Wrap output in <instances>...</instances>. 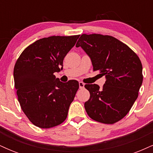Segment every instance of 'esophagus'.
I'll use <instances>...</instances> for the list:
<instances>
[{"instance_id": "34e87169", "label": "esophagus", "mask_w": 153, "mask_h": 153, "mask_svg": "<svg viewBox=\"0 0 153 153\" xmlns=\"http://www.w3.org/2000/svg\"><path fill=\"white\" fill-rule=\"evenodd\" d=\"M84 85H85V84H84L83 82H79V88H84Z\"/></svg>"}]
</instances>
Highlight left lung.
<instances>
[{"instance_id": "obj_1", "label": "left lung", "mask_w": 153, "mask_h": 153, "mask_svg": "<svg viewBox=\"0 0 153 153\" xmlns=\"http://www.w3.org/2000/svg\"><path fill=\"white\" fill-rule=\"evenodd\" d=\"M81 47L92 62L94 71L106 77L102 88L86 84L90 99L84 104L88 115L96 122L114 124L124 118L138 97L143 83V65L135 52L111 36L82 34Z\"/></svg>"}]
</instances>
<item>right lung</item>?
<instances>
[{
	"instance_id": "obj_1",
	"label": "right lung",
	"mask_w": 153,
	"mask_h": 153,
	"mask_svg": "<svg viewBox=\"0 0 153 153\" xmlns=\"http://www.w3.org/2000/svg\"><path fill=\"white\" fill-rule=\"evenodd\" d=\"M80 35L42 38L29 45L13 70L15 88L22 109L36 127L47 129L65 120L79 83L59 81L54 73L62 70L63 59Z\"/></svg>"
}]
</instances>
